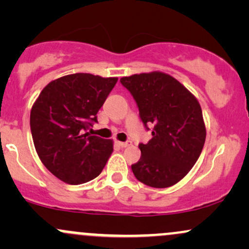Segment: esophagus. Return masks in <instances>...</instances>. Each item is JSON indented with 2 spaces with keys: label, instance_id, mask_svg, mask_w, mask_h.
Segmentation results:
<instances>
[{
  "label": "esophagus",
  "instance_id": "esophagus-1",
  "mask_svg": "<svg viewBox=\"0 0 249 249\" xmlns=\"http://www.w3.org/2000/svg\"><path fill=\"white\" fill-rule=\"evenodd\" d=\"M117 144H118L121 147H127V146H130V145H132V142H117Z\"/></svg>",
  "mask_w": 249,
  "mask_h": 249
}]
</instances>
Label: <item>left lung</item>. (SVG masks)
<instances>
[{
    "label": "left lung",
    "mask_w": 249,
    "mask_h": 249,
    "mask_svg": "<svg viewBox=\"0 0 249 249\" xmlns=\"http://www.w3.org/2000/svg\"><path fill=\"white\" fill-rule=\"evenodd\" d=\"M121 82L133 96L147 130L153 124L152 139L139 144L141 159L131 165L134 177L151 187L173 186L194 166L206 139L198 99L160 71L123 77Z\"/></svg>",
    "instance_id": "obj_1"
}]
</instances>
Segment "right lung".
<instances>
[{"instance_id":"1","label":"right lung","mask_w":249,"mask_h":249,"mask_svg":"<svg viewBox=\"0 0 249 249\" xmlns=\"http://www.w3.org/2000/svg\"><path fill=\"white\" fill-rule=\"evenodd\" d=\"M117 77L72 73L51 81L30 112V128L39 159L70 185L98 177L113 151L112 139L87 132L116 85Z\"/></svg>"}]
</instances>
